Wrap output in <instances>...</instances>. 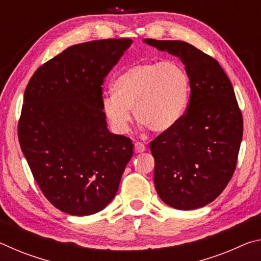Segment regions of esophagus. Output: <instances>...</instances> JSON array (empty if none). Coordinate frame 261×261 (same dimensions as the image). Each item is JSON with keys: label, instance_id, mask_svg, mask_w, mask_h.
Listing matches in <instances>:
<instances>
[{"label": "esophagus", "instance_id": "1", "mask_svg": "<svg viewBox=\"0 0 261 261\" xmlns=\"http://www.w3.org/2000/svg\"><path fill=\"white\" fill-rule=\"evenodd\" d=\"M146 151V147H145V145L143 143H139V141H137L135 144V152L136 153H143Z\"/></svg>", "mask_w": 261, "mask_h": 261}]
</instances>
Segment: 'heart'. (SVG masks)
I'll return each mask as SVG.
<instances>
[{
	"instance_id": "obj_1",
	"label": "heart",
	"mask_w": 261,
	"mask_h": 261,
	"mask_svg": "<svg viewBox=\"0 0 261 261\" xmlns=\"http://www.w3.org/2000/svg\"><path fill=\"white\" fill-rule=\"evenodd\" d=\"M113 90L102 95L101 105L115 132L129 129L134 109L137 123L163 134L174 129L187 113L190 78L175 62H144L118 74Z\"/></svg>"
}]
</instances>
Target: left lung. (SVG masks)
Returning a JSON list of instances; mask_svg holds the SVG:
<instances>
[{"label": "left lung", "instance_id": "obj_1", "mask_svg": "<svg viewBox=\"0 0 261 261\" xmlns=\"http://www.w3.org/2000/svg\"><path fill=\"white\" fill-rule=\"evenodd\" d=\"M145 42L179 57L191 88L182 121L149 144L156 192L174 208L204 207L220 196L236 169L243 116L235 92L218 61L190 43Z\"/></svg>", "mask_w": 261, "mask_h": 261}]
</instances>
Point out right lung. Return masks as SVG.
<instances>
[{
  "label": "right lung",
  "instance_id": "add662e5",
  "mask_svg": "<svg viewBox=\"0 0 261 261\" xmlns=\"http://www.w3.org/2000/svg\"><path fill=\"white\" fill-rule=\"evenodd\" d=\"M131 39L67 48L42 64L24 93L18 139L32 175L53 206L70 215L102 211L134 154L130 138L110 134L102 85Z\"/></svg>",
  "mask_w": 261,
  "mask_h": 261
}]
</instances>
